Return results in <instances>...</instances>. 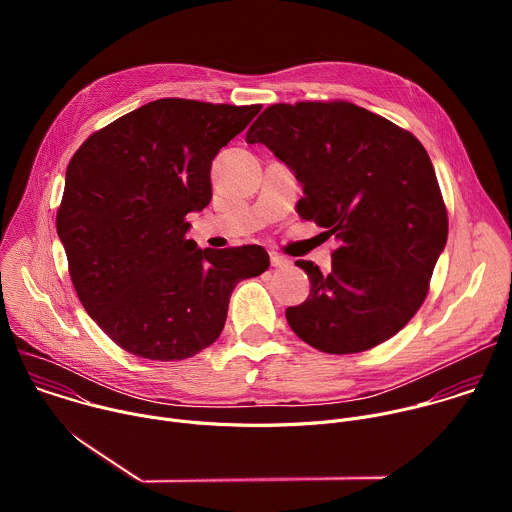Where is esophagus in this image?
I'll list each match as a JSON object with an SVG mask.
<instances>
[{"mask_svg":"<svg viewBox=\"0 0 512 512\" xmlns=\"http://www.w3.org/2000/svg\"><path fill=\"white\" fill-rule=\"evenodd\" d=\"M271 265L273 267H287L289 265V259L279 255V253H271Z\"/></svg>","mask_w":512,"mask_h":512,"instance_id":"esophagus-1","label":"esophagus"}]
</instances>
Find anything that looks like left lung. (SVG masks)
Returning a JSON list of instances; mask_svg holds the SVG:
<instances>
[{
    "label": "left lung",
    "mask_w": 512,
    "mask_h": 512,
    "mask_svg": "<svg viewBox=\"0 0 512 512\" xmlns=\"http://www.w3.org/2000/svg\"><path fill=\"white\" fill-rule=\"evenodd\" d=\"M304 186L298 214L334 237L332 271L285 318L304 342L354 354L395 336L421 308L448 241V210L421 141L348 101L269 105L247 131Z\"/></svg>",
    "instance_id": "obj_1"
}]
</instances>
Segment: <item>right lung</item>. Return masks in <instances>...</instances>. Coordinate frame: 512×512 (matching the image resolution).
I'll return each mask as SVG.
<instances>
[{"mask_svg": "<svg viewBox=\"0 0 512 512\" xmlns=\"http://www.w3.org/2000/svg\"><path fill=\"white\" fill-rule=\"evenodd\" d=\"M261 105L158 99L95 131L66 168L56 231L87 314L123 350L184 360L221 336L259 245L198 249L186 216L212 198L210 166Z\"/></svg>", "mask_w": 512, "mask_h": 512, "instance_id": "1", "label": "right lung"}]
</instances>
